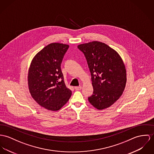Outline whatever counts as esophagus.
Here are the masks:
<instances>
[{
  "instance_id": "obj_1",
  "label": "esophagus",
  "mask_w": 154,
  "mask_h": 154,
  "mask_svg": "<svg viewBox=\"0 0 154 154\" xmlns=\"http://www.w3.org/2000/svg\"><path fill=\"white\" fill-rule=\"evenodd\" d=\"M82 86H79V87H74V88H75V90H77V91H79V90H80L81 89H82Z\"/></svg>"
}]
</instances>
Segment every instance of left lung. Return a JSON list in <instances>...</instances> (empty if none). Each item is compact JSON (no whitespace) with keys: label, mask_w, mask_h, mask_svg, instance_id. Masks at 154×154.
I'll return each instance as SVG.
<instances>
[{"label":"left lung","mask_w":154,"mask_h":154,"mask_svg":"<svg viewBox=\"0 0 154 154\" xmlns=\"http://www.w3.org/2000/svg\"><path fill=\"white\" fill-rule=\"evenodd\" d=\"M87 61L93 94L88 98L98 109L112 105L122 94L127 82L125 65L118 53L106 44L94 41L78 46Z\"/></svg>","instance_id":"1"}]
</instances>
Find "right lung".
Segmentation results:
<instances>
[{
  "label": "right lung",
  "instance_id": "obj_1",
  "mask_svg": "<svg viewBox=\"0 0 154 154\" xmlns=\"http://www.w3.org/2000/svg\"><path fill=\"white\" fill-rule=\"evenodd\" d=\"M69 46L53 43L40 51L32 60L28 73L30 93L42 106L57 111L71 95L61 70V64Z\"/></svg>",
  "mask_w": 154,
  "mask_h": 154
}]
</instances>
